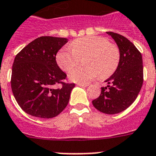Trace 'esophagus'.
Masks as SVG:
<instances>
[{
	"instance_id": "1",
	"label": "esophagus",
	"mask_w": 156,
	"mask_h": 156,
	"mask_svg": "<svg viewBox=\"0 0 156 156\" xmlns=\"http://www.w3.org/2000/svg\"><path fill=\"white\" fill-rule=\"evenodd\" d=\"M78 86L80 87H87L88 86V84H84V83H78L77 84Z\"/></svg>"
}]
</instances>
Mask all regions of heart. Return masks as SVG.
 Listing matches in <instances>:
<instances>
[{
    "label": "heart",
    "mask_w": 156,
    "mask_h": 156,
    "mask_svg": "<svg viewBox=\"0 0 156 156\" xmlns=\"http://www.w3.org/2000/svg\"><path fill=\"white\" fill-rule=\"evenodd\" d=\"M84 58L86 66L73 70L69 74L72 82L87 83L101 75L106 78L117 68L119 62V51L115 45L104 37L87 36L74 40L70 47L61 48L56 54V62L64 71H70L79 58Z\"/></svg>",
    "instance_id": "b5f03b06"
}]
</instances>
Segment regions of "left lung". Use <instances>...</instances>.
Masks as SVG:
<instances>
[{
    "mask_svg": "<svg viewBox=\"0 0 156 156\" xmlns=\"http://www.w3.org/2000/svg\"><path fill=\"white\" fill-rule=\"evenodd\" d=\"M115 40L120 53L115 73L101 88V95L93 101L97 110L108 115L122 112L134 102L143 85L141 53L126 37L114 32H107Z\"/></svg>",
    "mask_w": 156,
    "mask_h": 156,
    "instance_id": "1",
    "label": "left lung"
}]
</instances>
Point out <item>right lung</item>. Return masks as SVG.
<instances>
[{"label": "right lung", "instance_id": "add662e5", "mask_svg": "<svg viewBox=\"0 0 156 156\" xmlns=\"http://www.w3.org/2000/svg\"><path fill=\"white\" fill-rule=\"evenodd\" d=\"M67 42L64 37L43 36L31 41L16 55L11 86L20 108L42 119L57 116L67 107L74 83H65L67 74L55 55ZM58 83L62 85L56 88Z\"/></svg>", "mask_w": 156, "mask_h": 156}]
</instances>
